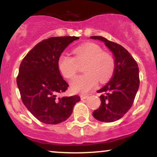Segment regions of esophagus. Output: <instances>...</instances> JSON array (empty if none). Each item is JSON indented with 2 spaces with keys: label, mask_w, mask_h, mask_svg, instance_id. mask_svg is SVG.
I'll list each match as a JSON object with an SVG mask.
<instances>
[{
  "label": "esophagus",
  "mask_w": 157,
  "mask_h": 157,
  "mask_svg": "<svg viewBox=\"0 0 157 157\" xmlns=\"http://www.w3.org/2000/svg\"><path fill=\"white\" fill-rule=\"evenodd\" d=\"M88 97H89V96H88V95H83V94H81L80 95V99H81V100H86V98H88Z\"/></svg>",
  "instance_id": "obj_1"
}]
</instances>
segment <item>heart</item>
I'll return each instance as SVG.
<instances>
[{
	"label": "heart",
	"instance_id": "1",
	"mask_svg": "<svg viewBox=\"0 0 157 157\" xmlns=\"http://www.w3.org/2000/svg\"><path fill=\"white\" fill-rule=\"evenodd\" d=\"M75 57L63 53L59 56L57 67L64 77L72 79L78 71L79 65L85 64L86 74L77 77L71 82V89L75 93L86 94L100 82L109 80L114 69V62L111 55L98 45L87 43L74 49Z\"/></svg>",
	"mask_w": 157,
	"mask_h": 157
}]
</instances>
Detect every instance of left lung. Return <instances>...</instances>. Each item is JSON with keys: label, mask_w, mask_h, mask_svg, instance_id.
I'll return each mask as SVG.
<instances>
[{"label": "left lung", "mask_w": 157, "mask_h": 157, "mask_svg": "<svg viewBox=\"0 0 157 157\" xmlns=\"http://www.w3.org/2000/svg\"><path fill=\"white\" fill-rule=\"evenodd\" d=\"M90 38L102 41L114 57V71L111 80L98 90L101 105L94 111L93 117L101 122H111L121 119L133 105L140 86L139 67L128 52L120 44L102 36Z\"/></svg>", "instance_id": "8db88e82"}]
</instances>
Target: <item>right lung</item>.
Returning <instances> with one entry per match:
<instances>
[{
  "label": "right lung",
  "mask_w": 157,
  "mask_h": 157,
  "mask_svg": "<svg viewBox=\"0 0 157 157\" xmlns=\"http://www.w3.org/2000/svg\"><path fill=\"white\" fill-rule=\"evenodd\" d=\"M75 36L52 37L37 44L25 56L20 65L17 85L21 100L37 120L46 124L66 121L80 97H59L68 84L57 67L59 56Z\"/></svg>",
  "instance_id": "add662e5"
}]
</instances>
